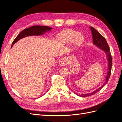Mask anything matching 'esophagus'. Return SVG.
<instances>
[{
	"instance_id": "34e87169",
	"label": "esophagus",
	"mask_w": 122,
	"mask_h": 122,
	"mask_svg": "<svg viewBox=\"0 0 122 122\" xmlns=\"http://www.w3.org/2000/svg\"><path fill=\"white\" fill-rule=\"evenodd\" d=\"M69 60L67 57H63L61 58L58 61V64L61 66H65L68 64Z\"/></svg>"
}]
</instances>
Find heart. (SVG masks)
Listing matches in <instances>:
<instances>
[{"label":"heart","mask_w":122,"mask_h":122,"mask_svg":"<svg viewBox=\"0 0 122 122\" xmlns=\"http://www.w3.org/2000/svg\"><path fill=\"white\" fill-rule=\"evenodd\" d=\"M57 41L60 44L67 45L73 41L74 45L78 47L81 45L84 38L79 32L73 30H66L60 32L57 37Z\"/></svg>","instance_id":"heart-1"}]
</instances>
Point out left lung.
<instances>
[{
	"label": "left lung",
	"mask_w": 122,
	"mask_h": 122,
	"mask_svg": "<svg viewBox=\"0 0 122 122\" xmlns=\"http://www.w3.org/2000/svg\"><path fill=\"white\" fill-rule=\"evenodd\" d=\"M90 28L91 29L92 34V37H93L94 45L96 46L97 47L101 49L102 50L104 51L106 55V56L107 60L108 61L107 74L106 76L105 77V80L104 83L102 84V86H101L98 88L97 89L94 91L93 92H92L91 93H88L86 94H82L80 95L77 94L76 93H75V92H74V93L76 95L81 97H86L90 96L93 95L97 93V92H98L99 91H100L102 88V87L104 86L108 81L109 79L110 76V74H111V70H112V57L111 53H110L109 46L108 45L107 42L106 41V39L103 37V36L100 34L97 30H96V29L93 27H90Z\"/></svg>",
	"instance_id": "obj_1"
}]
</instances>
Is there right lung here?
Returning <instances> with one entry per match:
<instances>
[{
    "label": "right lung",
    "instance_id": "right-lung-1",
    "mask_svg": "<svg viewBox=\"0 0 122 122\" xmlns=\"http://www.w3.org/2000/svg\"><path fill=\"white\" fill-rule=\"evenodd\" d=\"M52 29V28H51L49 26H45L41 25H35L29 28L24 29L22 31L20 34L17 36L15 39L14 40V41L12 43V46H11V47H12L15 44L21 39L26 37V36H38L40 35H42L45 34V32L50 31Z\"/></svg>",
    "mask_w": 122,
    "mask_h": 122
}]
</instances>
